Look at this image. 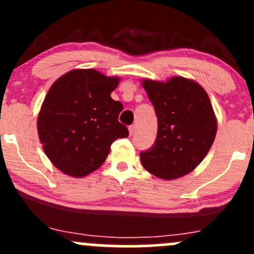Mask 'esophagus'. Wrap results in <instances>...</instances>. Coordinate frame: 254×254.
<instances>
[{
    "label": "esophagus",
    "mask_w": 254,
    "mask_h": 254,
    "mask_svg": "<svg viewBox=\"0 0 254 254\" xmlns=\"http://www.w3.org/2000/svg\"><path fill=\"white\" fill-rule=\"evenodd\" d=\"M135 131H136V127L135 125H130L129 127V132H130V135H134L135 134Z\"/></svg>",
    "instance_id": "obj_1"
}]
</instances>
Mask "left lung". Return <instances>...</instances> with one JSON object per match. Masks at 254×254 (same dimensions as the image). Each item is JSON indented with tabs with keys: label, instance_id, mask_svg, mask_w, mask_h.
Instances as JSON below:
<instances>
[{
	"label": "left lung",
	"instance_id": "1",
	"mask_svg": "<svg viewBox=\"0 0 254 254\" xmlns=\"http://www.w3.org/2000/svg\"><path fill=\"white\" fill-rule=\"evenodd\" d=\"M142 85L158 120L156 141L140 152L143 168L165 180L189 174L203 161L217 134L207 92L183 76L167 82L143 80Z\"/></svg>",
	"mask_w": 254,
	"mask_h": 254
}]
</instances>
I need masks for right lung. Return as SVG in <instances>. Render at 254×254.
Instances as JSON below:
<instances>
[{
  "label": "right lung",
  "mask_w": 254,
  "mask_h": 254,
  "mask_svg": "<svg viewBox=\"0 0 254 254\" xmlns=\"http://www.w3.org/2000/svg\"><path fill=\"white\" fill-rule=\"evenodd\" d=\"M118 82L95 69H75L51 86L37 131L46 156L64 174L92 173L106 161L112 143L129 135L118 120L123 105L111 97Z\"/></svg>",
  "instance_id": "obj_1"
}]
</instances>
